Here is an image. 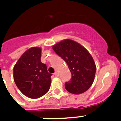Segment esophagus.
I'll return each mask as SVG.
<instances>
[{
    "label": "esophagus",
    "instance_id": "34e87169",
    "mask_svg": "<svg viewBox=\"0 0 121 121\" xmlns=\"http://www.w3.org/2000/svg\"><path fill=\"white\" fill-rule=\"evenodd\" d=\"M55 76H56V77H58V76H59L58 72H55Z\"/></svg>",
    "mask_w": 121,
    "mask_h": 121
}]
</instances>
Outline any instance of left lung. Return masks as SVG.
Returning a JSON list of instances; mask_svg holds the SVG:
<instances>
[{"instance_id": "8db88e82", "label": "left lung", "mask_w": 121, "mask_h": 121, "mask_svg": "<svg viewBox=\"0 0 121 121\" xmlns=\"http://www.w3.org/2000/svg\"><path fill=\"white\" fill-rule=\"evenodd\" d=\"M52 48L66 61L72 73L71 80L65 84L66 90L76 95L88 90L94 82L96 72L95 63L88 50L70 39L57 43Z\"/></svg>"}]
</instances>
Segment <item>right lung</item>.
<instances>
[{
	"label": "right lung",
	"instance_id": "add662e5",
	"mask_svg": "<svg viewBox=\"0 0 121 121\" xmlns=\"http://www.w3.org/2000/svg\"><path fill=\"white\" fill-rule=\"evenodd\" d=\"M41 48H29L21 55L14 66V80L20 91L26 97L38 99L47 93L52 74L41 61Z\"/></svg>",
	"mask_w": 121,
	"mask_h": 121
}]
</instances>
